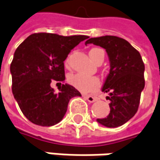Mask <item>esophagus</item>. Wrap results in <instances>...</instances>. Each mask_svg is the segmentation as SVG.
<instances>
[{
	"mask_svg": "<svg viewBox=\"0 0 160 160\" xmlns=\"http://www.w3.org/2000/svg\"><path fill=\"white\" fill-rule=\"evenodd\" d=\"M84 98L85 100H87L89 102H95L96 101V97H94V96H91V95H84Z\"/></svg>",
	"mask_w": 160,
	"mask_h": 160,
	"instance_id": "esophagus-1",
	"label": "esophagus"
}]
</instances>
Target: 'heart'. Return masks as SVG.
I'll return each instance as SVG.
<instances>
[{"instance_id": "obj_1", "label": "heart", "mask_w": 160, "mask_h": 160, "mask_svg": "<svg viewBox=\"0 0 160 160\" xmlns=\"http://www.w3.org/2000/svg\"><path fill=\"white\" fill-rule=\"evenodd\" d=\"M102 51L100 48H92L89 52L91 58L93 59L96 53ZM69 59L66 60V64L68 65ZM68 82L76 89L82 92H91L97 90L100 86V80L96 76H85L83 74H72L68 76Z\"/></svg>"}]
</instances>
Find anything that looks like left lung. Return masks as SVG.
<instances>
[{
	"label": "left lung",
	"instance_id": "obj_1",
	"mask_svg": "<svg viewBox=\"0 0 160 160\" xmlns=\"http://www.w3.org/2000/svg\"><path fill=\"white\" fill-rule=\"evenodd\" d=\"M87 44L104 48L110 62V71L102 87V92L109 93L110 113L96 121L108 128L122 126L137 112L145 86V67L140 54L119 37L91 38L85 41Z\"/></svg>",
	"mask_w": 160,
	"mask_h": 160
}]
</instances>
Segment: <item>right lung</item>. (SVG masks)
<instances>
[{
    "label": "right lung",
    "instance_id": "obj_1",
    "mask_svg": "<svg viewBox=\"0 0 160 160\" xmlns=\"http://www.w3.org/2000/svg\"><path fill=\"white\" fill-rule=\"evenodd\" d=\"M87 38L35 33L16 49L11 64L12 93L21 112L32 123L40 126L58 123L67 112L69 100L81 96L70 84H62L59 92H55L50 84L65 81L64 61Z\"/></svg>",
    "mask_w": 160,
    "mask_h": 160
}]
</instances>
